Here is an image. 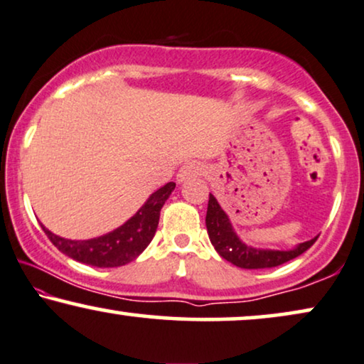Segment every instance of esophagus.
Masks as SVG:
<instances>
[{"mask_svg":"<svg viewBox=\"0 0 364 364\" xmlns=\"http://www.w3.org/2000/svg\"><path fill=\"white\" fill-rule=\"evenodd\" d=\"M203 173V164L198 163V161H188L183 164L181 168H179V171L176 174V181L178 183H185L188 179L195 178V176H200Z\"/></svg>","mask_w":364,"mask_h":364,"instance_id":"esophagus-1","label":"esophagus"}]
</instances>
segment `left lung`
Wrapping results in <instances>:
<instances>
[{
    "mask_svg": "<svg viewBox=\"0 0 364 364\" xmlns=\"http://www.w3.org/2000/svg\"><path fill=\"white\" fill-rule=\"evenodd\" d=\"M206 230L211 245L215 246L218 255L235 266H238V268L245 269L274 268V266L288 263V261L294 259L296 256L303 255L304 251L311 248L314 241L318 240V236H314L313 240L299 243L291 250H264L246 245L236 235L230 216L226 215V211L223 210L221 205L211 193L206 211Z\"/></svg>",
    "mask_w": 364,
    "mask_h": 364,
    "instance_id": "obj_1",
    "label": "left lung"
}]
</instances>
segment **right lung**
I'll return each instance as SVG.
<instances>
[{"instance_id": "obj_1", "label": "right lung", "mask_w": 364, "mask_h": 364, "mask_svg": "<svg viewBox=\"0 0 364 364\" xmlns=\"http://www.w3.org/2000/svg\"><path fill=\"white\" fill-rule=\"evenodd\" d=\"M174 183H166L149 195L144 205L129 218L124 225L91 240H66L51 232L41 225L48 238L61 253L80 263L96 266V268H116L136 259L151 243L156 232L159 211L174 190Z\"/></svg>"}]
</instances>
